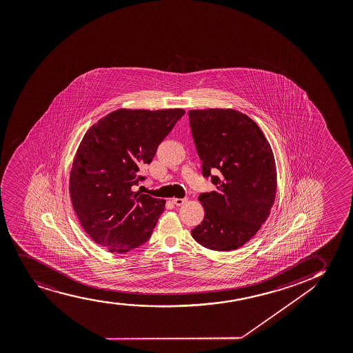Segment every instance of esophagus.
I'll return each instance as SVG.
<instances>
[{"label": "esophagus", "instance_id": "34e87169", "mask_svg": "<svg viewBox=\"0 0 353 353\" xmlns=\"http://www.w3.org/2000/svg\"><path fill=\"white\" fill-rule=\"evenodd\" d=\"M187 202V199H172V203L176 205H182Z\"/></svg>", "mask_w": 353, "mask_h": 353}]
</instances>
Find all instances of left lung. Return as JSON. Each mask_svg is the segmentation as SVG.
Here are the masks:
<instances>
[{
	"mask_svg": "<svg viewBox=\"0 0 353 353\" xmlns=\"http://www.w3.org/2000/svg\"><path fill=\"white\" fill-rule=\"evenodd\" d=\"M189 122L202 174L216 187L199 197L205 219L192 238L214 251L241 248L274 205L277 174L270 144L252 119L234 109L189 110ZM213 168L219 176L210 174Z\"/></svg>",
	"mask_w": 353,
	"mask_h": 353,
	"instance_id": "left-lung-1",
	"label": "left lung"
}]
</instances>
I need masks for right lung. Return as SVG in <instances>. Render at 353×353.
<instances>
[{"label": "right lung", "instance_id": "add662e5", "mask_svg": "<svg viewBox=\"0 0 353 353\" xmlns=\"http://www.w3.org/2000/svg\"><path fill=\"white\" fill-rule=\"evenodd\" d=\"M185 112L118 109L83 137L70 172V196L83 230L110 252L126 253L152 234L165 200L133 192L166 135Z\"/></svg>", "mask_w": 353, "mask_h": 353}]
</instances>
